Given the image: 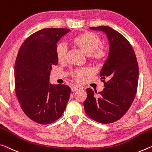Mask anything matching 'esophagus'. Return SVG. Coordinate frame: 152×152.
<instances>
[{
    "mask_svg": "<svg viewBox=\"0 0 152 152\" xmlns=\"http://www.w3.org/2000/svg\"><path fill=\"white\" fill-rule=\"evenodd\" d=\"M81 86H73L72 87V92H75V91H77L78 90H80L81 89Z\"/></svg>",
    "mask_w": 152,
    "mask_h": 152,
    "instance_id": "1",
    "label": "esophagus"
}]
</instances>
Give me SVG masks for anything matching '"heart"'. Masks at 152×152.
<instances>
[{
  "label": "heart",
  "instance_id": "b5f03b06",
  "mask_svg": "<svg viewBox=\"0 0 152 152\" xmlns=\"http://www.w3.org/2000/svg\"><path fill=\"white\" fill-rule=\"evenodd\" d=\"M71 43L84 53L88 55L89 59L94 63L100 64L105 59V52L99 48L102 45V40L97 34L88 31L80 32L72 38ZM55 53L59 62L64 63L66 61L67 49L63 44L57 45L55 49ZM88 72L86 69H79L72 71V74L77 81L81 82Z\"/></svg>",
  "mask_w": 152,
  "mask_h": 152
}]
</instances>
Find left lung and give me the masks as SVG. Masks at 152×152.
Here are the masks:
<instances>
[{
    "label": "left lung",
    "mask_w": 152,
    "mask_h": 152,
    "mask_svg": "<svg viewBox=\"0 0 152 152\" xmlns=\"http://www.w3.org/2000/svg\"><path fill=\"white\" fill-rule=\"evenodd\" d=\"M90 28L106 34L110 51L100 72L105 88L98 97L92 89H86L84 108L90 118L110 124L121 118L133 102L138 86V63L131 43L121 34L109 26Z\"/></svg>",
    "instance_id": "left-lung-1"
}]
</instances>
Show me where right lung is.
I'll return each mask as SVG.
<instances>
[{"instance_id":"1","label":"right lung","mask_w":152,"mask_h":152,"mask_svg":"<svg viewBox=\"0 0 152 152\" xmlns=\"http://www.w3.org/2000/svg\"><path fill=\"white\" fill-rule=\"evenodd\" d=\"M70 30L45 28L25 40L18 51L14 67L15 94L28 118L41 124L55 122L63 115L71 89L49 83L53 66L58 63L57 42Z\"/></svg>"}]
</instances>
